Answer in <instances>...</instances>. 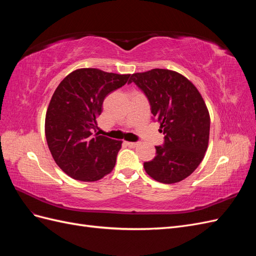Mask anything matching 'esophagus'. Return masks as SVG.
Instances as JSON below:
<instances>
[{
	"mask_svg": "<svg viewBox=\"0 0 256 256\" xmlns=\"http://www.w3.org/2000/svg\"><path fill=\"white\" fill-rule=\"evenodd\" d=\"M127 145L130 147H136L138 145V143L136 142H127Z\"/></svg>",
	"mask_w": 256,
	"mask_h": 256,
	"instance_id": "esophagus-1",
	"label": "esophagus"
}]
</instances>
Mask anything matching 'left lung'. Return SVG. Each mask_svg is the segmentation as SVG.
<instances>
[{
	"instance_id": "1",
	"label": "left lung",
	"mask_w": 256,
	"mask_h": 256,
	"mask_svg": "<svg viewBox=\"0 0 256 256\" xmlns=\"http://www.w3.org/2000/svg\"><path fill=\"white\" fill-rule=\"evenodd\" d=\"M150 104L164 143L144 170L162 184L182 182L196 171L208 147L210 118L202 95L186 76L168 69H152L131 76Z\"/></svg>"
}]
</instances>
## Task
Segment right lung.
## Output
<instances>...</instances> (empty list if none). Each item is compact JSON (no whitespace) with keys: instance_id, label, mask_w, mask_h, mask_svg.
<instances>
[{"instance_id":"obj_1","label":"right lung","mask_w":256,"mask_h":256,"mask_svg":"<svg viewBox=\"0 0 256 256\" xmlns=\"http://www.w3.org/2000/svg\"><path fill=\"white\" fill-rule=\"evenodd\" d=\"M129 76L80 68L65 76L52 95L46 138L56 164L74 180L96 182L114 168L122 142L92 131L97 128L104 98L130 83Z\"/></svg>"}]
</instances>
